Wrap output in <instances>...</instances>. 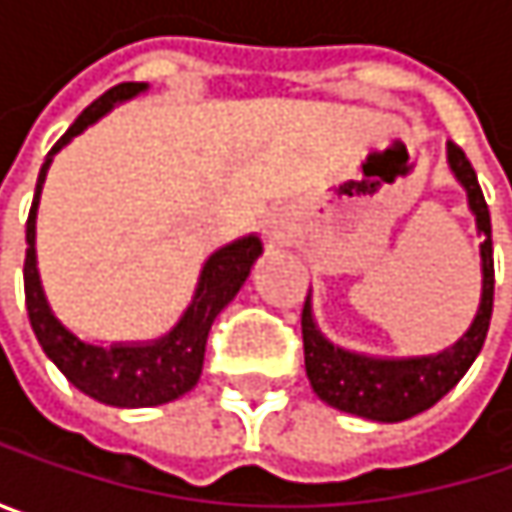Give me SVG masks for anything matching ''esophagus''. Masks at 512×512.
Returning <instances> with one entry per match:
<instances>
[{
    "instance_id": "obj_1",
    "label": "esophagus",
    "mask_w": 512,
    "mask_h": 512,
    "mask_svg": "<svg viewBox=\"0 0 512 512\" xmlns=\"http://www.w3.org/2000/svg\"><path fill=\"white\" fill-rule=\"evenodd\" d=\"M272 237H281V231H278V228H272Z\"/></svg>"
}]
</instances>
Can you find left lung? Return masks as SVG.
Instances as JSON below:
<instances>
[{
    "label": "left lung",
    "mask_w": 512,
    "mask_h": 512,
    "mask_svg": "<svg viewBox=\"0 0 512 512\" xmlns=\"http://www.w3.org/2000/svg\"><path fill=\"white\" fill-rule=\"evenodd\" d=\"M448 165L468 195V210L474 213L477 234L483 237V243H480L483 287H480L477 314L460 341L436 356L376 358L335 347L320 332L314 311H311V293H308L305 308H302L305 373H308L317 397L341 412H350V415L367 418V421H379V424L406 421V418L430 409L433 403H439L465 376V370L471 367V361L477 358L483 341H486L489 320H492V296H495L489 207L483 201V192H480L471 162L465 159L462 148L454 142H448Z\"/></svg>",
    "instance_id": "left-lung-1"
}]
</instances>
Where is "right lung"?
I'll use <instances>...</instances> for the list:
<instances>
[{
  "label": "right lung",
  "instance_id": "obj_1",
  "mask_svg": "<svg viewBox=\"0 0 512 512\" xmlns=\"http://www.w3.org/2000/svg\"><path fill=\"white\" fill-rule=\"evenodd\" d=\"M148 91V82H121L109 88L103 97H97L73 124L70 130L55 142L47 162L41 165L38 186H35V201L29 210L26 222V263H23V284H26V311L32 332L44 353L52 358V364L67 376L70 385H76L82 394L94 397L97 403L118 406V409H145V406H162L186 391L195 388L201 379L204 367V347L213 320L219 311L240 293L246 284L252 263H255L263 246L255 234L234 240L222 249H216L207 257L198 275L195 296L177 326L145 344H91L73 335L55 314H52L41 272H38V255H35V219H38V204H41V189L47 180L52 156L58 154L70 139H76L82 130L97 124L112 106L133 100L136 94Z\"/></svg>",
  "mask_w": 512,
  "mask_h": 512
}]
</instances>
